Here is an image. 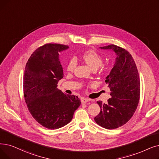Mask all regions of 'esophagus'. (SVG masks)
I'll list each match as a JSON object with an SVG mask.
<instances>
[{"label":"esophagus","instance_id":"34e87169","mask_svg":"<svg viewBox=\"0 0 159 159\" xmlns=\"http://www.w3.org/2000/svg\"><path fill=\"white\" fill-rule=\"evenodd\" d=\"M80 101H81L82 103H86V102H88V101H90V99H88V98H82L80 99Z\"/></svg>","mask_w":159,"mask_h":159}]
</instances>
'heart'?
Masks as SVG:
<instances>
[{"label":"heart","instance_id":"b5f03b06","mask_svg":"<svg viewBox=\"0 0 159 159\" xmlns=\"http://www.w3.org/2000/svg\"><path fill=\"white\" fill-rule=\"evenodd\" d=\"M82 58L92 70H98L103 63L102 57L99 54L92 50L85 51L82 54ZM76 65H77V61H76L75 58H70L67 64V70L69 71H73Z\"/></svg>","mask_w":159,"mask_h":159}]
</instances>
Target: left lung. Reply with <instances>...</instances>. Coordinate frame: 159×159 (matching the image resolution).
Segmentation results:
<instances>
[{
  "label": "left lung",
  "mask_w": 159,
  "mask_h": 159,
  "mask_svg": "<svg viewBox=\"0 0 159 159\" xmlns=\"http://www.w3.org/2000/svg\"><path fill=\"white\" fill-rule=\"evenodd\" d=\"M100 48L113 51L117 58L105 80L111 98L107 103L97 102L101 110L94 120L103 128L114 129L125 125L134 114L140 99V80L134 60L127 50L115 45Z\"/></svg>",
  "instance_id": "obj_1"
}]
</instances>
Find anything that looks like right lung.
I'll return each instance as SVG.
<instances>
[{"mask_svg": "<svg viewBox=\"0 0 159 159\" xmlns=\"http://www.w3.org/2000/svg\"><path fill=\"white\" fill-rule=\"evenodd\" d=\"M68 46L47 43L34 51L26 64L23 92L30 113L40 125L57 129L70 123L80 105L77 96L65 94L57 84L64 77L59 54Z\"/></svg>", "mask_w": 159, "mask_h": 159, "instance_id": "right-lung-1", "label": "right lung"}]
</instances>
